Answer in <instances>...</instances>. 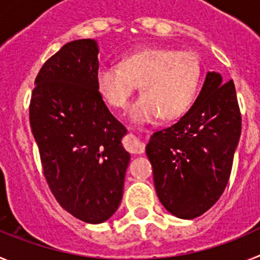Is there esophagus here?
Wrapping results in <instances>:
<instances>
[{
    "instance_id": "1",
    "label": "esophagus",
    "mask_w": 260,
    "mask_h": 260,
    "mask_svg": "<svg viewBox=\"0 0 260 260\" xmlns=\"http://www.w3.org/2000/svg\"><path fill=\"white\" fill-rule=\"evenodd\" d=\"M123 147H125L126 150L128 152L132 153H143L144 152V143L137 138L135 135L130 134L126 137L125 142H123Z\"/></svg>"
}]
</instances>
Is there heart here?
Masks as SVG:
<instances>
[{
    "instance_id": "1",
    "label": "heart",
    "mask_w": 260,
    "mask_h": 260,
    "mask_svg": "<svg viewBox=\"0 0 260 260\" xmlns=\"http://www.w3.org/2000/svg\"><path fill=\"white\" fill-rule=\"evenodd\" d=\"M201 77V62L194 53L153 47L125 56L119 68L100 66L96 86L110 107L126 109L141 84L142 95L128 116L134 122L147 123L158 116H182L194 102Z\"/></svg>"
}]
</instances>
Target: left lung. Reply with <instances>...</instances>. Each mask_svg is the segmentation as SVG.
<instances>
[{"label": "left lung", "mask_w": 260, "mask_h": 260, "mask_svg": "<svg viewBox=\"0 0 260 260\" xmlns=\"http://www.w3.org/2000/svg\"><path fill=\"white\" fill-rule=\"evenodd\" d=\"M241 117L233 80L208 71L185 116L152 134L146 147L156 194L172 215L195 219L219 201L228 185Z\"/></svg>", "instance_id": "obj_1"}]
</instances>
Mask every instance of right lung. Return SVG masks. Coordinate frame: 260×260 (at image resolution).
<instances>
[{
    "mask_svg": "<svg viewBox=\"0 0 260 260\" xmlns=\"http://www.w3.org/2000/svg\"><path fill=\"white\" fill-rule=\"evenodd\" d=\"M92 39L70 41L41 66L32 89L29 123L45 181L59 206L89 224L118 208L130 155L126 128L96 86Z\"/></svg>",
    "mask_w": 260,
    "mask_h": 260,
    "instance_id": "1",
    "label": "right lung"
}]
</instances>
